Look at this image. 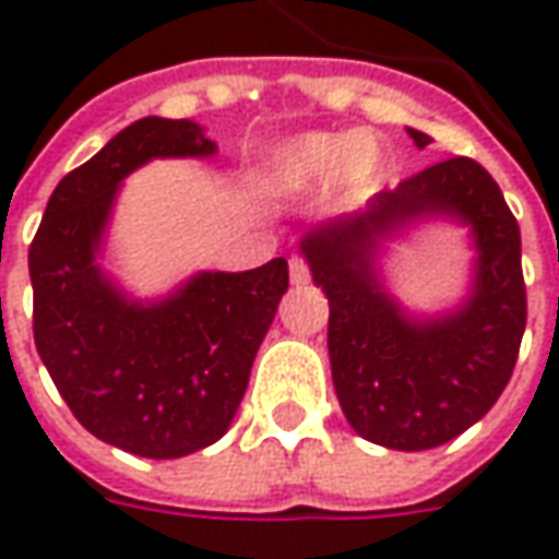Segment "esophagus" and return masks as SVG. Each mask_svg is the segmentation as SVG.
Wrapping results in <instances>:
<instances>
[{"instance_id":"34e87169","label":"esophagus","mask_w":559,"mask_h":559,"mask_svg":"<svg viewBox=\"0 0 559 559\" xmlns=\"http://www.w3.org/2000/svg\"><path fill=\"white\" fill-rule=\"evenodd\" d=\"M289 280L295 283V286H301V283H308V280H311V267H308V261H305V258H292Z\"/></svg>"}]
</instances>
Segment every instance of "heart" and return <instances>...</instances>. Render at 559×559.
<instances>
[{
  "instance_id": "heart-1",
  "label": "heart",
  "mask_w": 559,
  "mask_h": 559,
  "mask_svg": "<svg viewBox=\"0 0 559 559\" xmlns=\"http://www.w3.org/2000/svg\"><path fill=\"white\" fill-rule=\"evenodd\" d=\"M379 170V142L373 136H333L311 133L280 145L261 170V186L270 195H301L330 180L345 195H357L373 183Z\"/></svg>"
}]
</instances>
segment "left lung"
Here are the masks:
<instances>
[{
  "instance_id": "8db88e82",
  "label": "left lung",
  "mask_w": 559,
  "mask_h": 559,
  "mask_svg": "<svg viewBox=\"0 0 559 559\" xmlns=\"http://www.w3.org/2000/svg\"><path fill=\"white\" fill-rule=\"evenodd\" d=\"M419 148L429 136L411 130ZM426 213L474 226L480 248L474 298L457 314L407 321L374 283L382 235ZM301 251L330 298V364L338 404L357 436L395 451L457 439L507 389L526 330L520 224L501 186L473 158H444L367 211L313 229Z\"/></svg>"
}]
</instances>
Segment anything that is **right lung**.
<instances>
[{"label":"right lung","instance_id":"obj_1","mask_svg":"<svg viewBox=\"0 0 559 559\" xmlns=\"http://www.w3.org/2000/svg\"><path fill=\"white\" fill-rule=\"evenodd\" d=\"M192 120L142 118L55 186L31 242L33 342L96 439L170 461L224 436L289 289L286 258L202 273L162 305H130L93 264L118 183L148 158H204Z\"/></svg>","mask_w":559,"mask_h":559}]
</instances>
